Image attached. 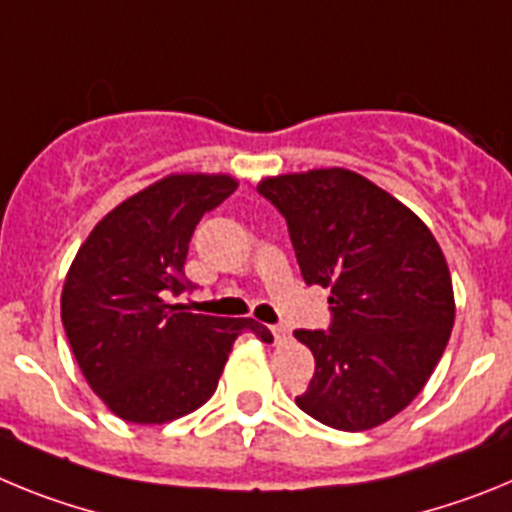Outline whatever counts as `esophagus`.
<instances>
[{
	"label": "esophagus",
	"mask_w": 512,
	"mask_h": 512,
	"mask_svg": "<svg viewBox=\"0 0 512 512\" xmlns=\"http://www.w3.org/2000/svg\"><path fill=\"white\" fill-rule=\"evenodd\" d=\"M271 333H274V341L277 343H284L289 338L287 325H271Z\"/></svg>",
	"instance_id": "1"
}]
</instances>
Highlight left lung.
Returning <instances> with one entry per match:
<instances>
[{
  "mask_svg": "<svg viewBox=\"0 0 512 512\" xmlns=\"http://www.w3.org/2000/svg\"><path fill=\"white\" fill-rule=\"evenodd\" d=\"M305 284L330 289L328 330H295L315 356L297 408L338 431H369L418 397L454 328L441 246L415 212L361 174L315 169L264 179Z\"/></svg>",
  "mask_w": 512,
  "mask_h": 512,
  "instance_id": "obj_1",
  "label": "left lung"
}]
</instances>
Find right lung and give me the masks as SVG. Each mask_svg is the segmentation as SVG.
<instances>
[{
    "instance_id": "obj_1",
    "label": "right lung",
    "mask_w": 512,
    "mask_h": 512,
    "mask_svg": "<svg viewBox=\"0 0 512 512\" xmlns=\"http://www.w3.org/2000/svg\"><path fill=\"white\" fill-rule=\"evenodd\" d=\"M238 182L225 174H171L117 205L76 253L61 295V320L81 374L117 418L169 423L205 405L251 318L194 315L174 302L189 241L202 215Z\"/></svg>"
}]
</instances>
